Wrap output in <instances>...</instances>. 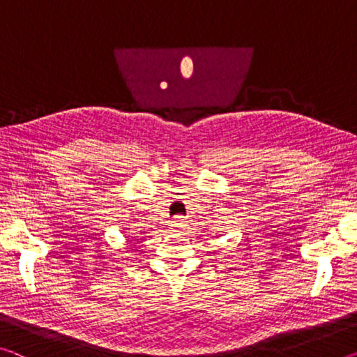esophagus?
I'll list each match as a JSON object with an SVG mask.
<instances>
[{
	"instance_id": "34e87169",
	"label": "esophagus",
	"mask_w": 357,
	"mask_h": 357,
	"mask_svg": "<svg viewBox=\"0 0 357 357\" xmlns=\"http://www.w3.org/2000/svg\"><path fill=\"white\" fill-rule=\"evenodd\" d=\"M170 227H172L173 231H179V229H183L184 228V217H181V215L174 217V219L172 220Z\"/></svg>"
}]
</instances>
